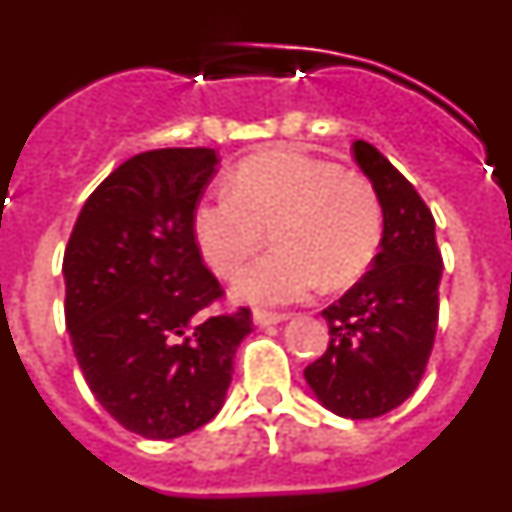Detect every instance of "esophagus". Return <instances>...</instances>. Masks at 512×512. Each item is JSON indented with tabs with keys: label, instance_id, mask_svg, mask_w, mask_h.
I'll return each instance as SVG.
<instances>
[{
	"label": "esophagus",
	"instance_id": "34e87169",
	"mask_svg": "<svg viewBox=\"0 0 512 512\" xmlns=\"http://www.w3.org/2000/svg\"><path fill=\"white\" fill-rule=\"evenodd\" d=\"M289 315H282V312H266V310H256L253 312V325H259V328H266V325H277L282 320H287Z\"/></svg>",
	"mask_w": 512,
	"mask_h": 512
}]
</instances>
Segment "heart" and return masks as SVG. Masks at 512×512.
<instances>
[{
  "instance_id": "heart-1",
  "label": "heart",
  "mask_w": 512,
  "mask_h": 512,
  "mask_svg": "<svg viewBox=\"0 0 512 512\" xmlns=\"http://www.w3.org/2000/svg\"><path fill=\"white\" fill-rule=\"evenodd\" d=\"M382 228V202L366 176L295 151L243 161L230 192L200 202L192 220L217 277H235L271 233L277 253L235 279L233 295L251 305H287L320 284H354L377 256Z\"/></svg>"
}]
</instances>
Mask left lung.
Masks as SVG:
<instances>
[{
	"label": "left lung",
	"instance_id": "left-lung-1",
	"mask_svg": "<svg viewBox=\"0 0 512 512\" xmlns=\"http://www.w3.org/2000/svg\"><path fill=\"white\" fill-rule=\"evenodd\" d=\"M354 158L382 202V243L364 277L323 310L328 348L305 379L330 413L364 420L418 387L436 338L443 264L436 220L413 184L366 140H356Z\"/></svg>",
	"mask_w": 512,
	"mask_h": 512
}]
</instances>
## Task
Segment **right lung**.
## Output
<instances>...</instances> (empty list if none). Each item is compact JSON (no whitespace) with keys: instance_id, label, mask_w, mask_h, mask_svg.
I'll use <instances>...</instances> for the list:
<instances>
[{"instance_id":"obj_1","label":"right lung","mask_w":512,"mask_h":512,"mask_svg":"<svg viewBox=\"0 0 512 512\" xmlns=\"http://www.w3.org/2000/svg\"><path fill=\"white\" fill-rule=\"evenodd\" d=\"M212 148H161L117 166L84 202L63 253L66 328L89 390L122 428L184 436L223 408L251 312L223 295L194 241Z\"/></svg>"}]
</instances>
